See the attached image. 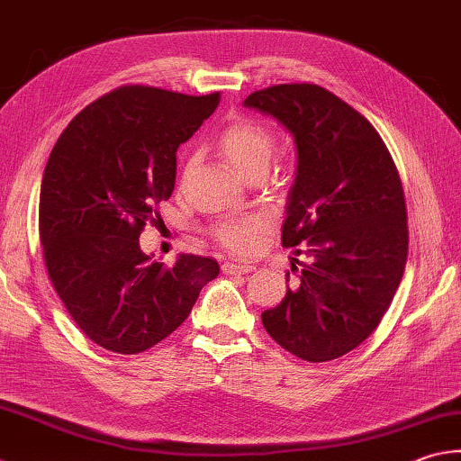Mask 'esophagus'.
Instances as JSON below:
<instances>
[{"label": "esophagus", "mask_w": 461, "mask_h": 461, "mask_svg": "<svg viewBox=\"0 0 461 461\" xmlns=\"http://www.w3.org/2000/svg\"><path fill=\"white\" fill-rule=\"evenodd\" d=\"M253 271H255L253 263H224L222 265L224 275H247V273H253Z\"/></svg>", "instance_id": "esophagus-1"}]
</instances>
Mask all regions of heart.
Segmentation results:
<instances>
[{"instance_id": "b5f03b06", "label": "heart", "mask_w": 461, "mask_h": 461, "mask_svg": "<svg viewBox=\"0 0 461 461\" xmlns=\"http://www.w3.org/2000/svg\"><path fill=\"white\" fill-rule=\"evenodd\" d=\"M276 149L273 130L257 122V120H234L222 130L219 138V150L230 167L247 180L250 176L265 175ZM265 229V221L257 214L234 216L216 224L212 237L232 253H249Z\"/></svg>"}]
</instances>
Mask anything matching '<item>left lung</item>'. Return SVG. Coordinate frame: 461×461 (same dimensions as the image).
<instances>
[{
    "label": "left lung",
    "instance_id": "8db88e82",
    "mask_svg": "<svg viewBox=\"0 0 461 461\" xmlns=\"http://www.w3.org/2000/svg\"><path fill=\"white\" fill-rule=\"evenodd\" d=\"M245 106L273 116L297 144L281 240L309 257L260 319L297 357L337 359L375 331L403 276L410 232L402 180L369 120L317 84L271 86Z\"/></svg>",
    "mask_w": 461,
    "mask_h": 461
}]
</instances>
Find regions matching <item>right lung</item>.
Instances as JSON below:
<instances>
[{"label": "right lung", "instance_id": "right-lung-1", "mask_svg": "<svg viewBox=\"0 0 461 461\" xmlns=\"http://www.w3.org/2000/svg\"><path fill=\"white\" fill-rule=\"evenodd\" d=\"M221 102L122 86L86 106L59 134L40 193V240L50 281L68 312L104 349L134 355L160 343L216 279L211 257L172 267L140 250L176 180V150Z\"/></svg>", "mask_w": 461, "mask_h": 461}]
</instances>
